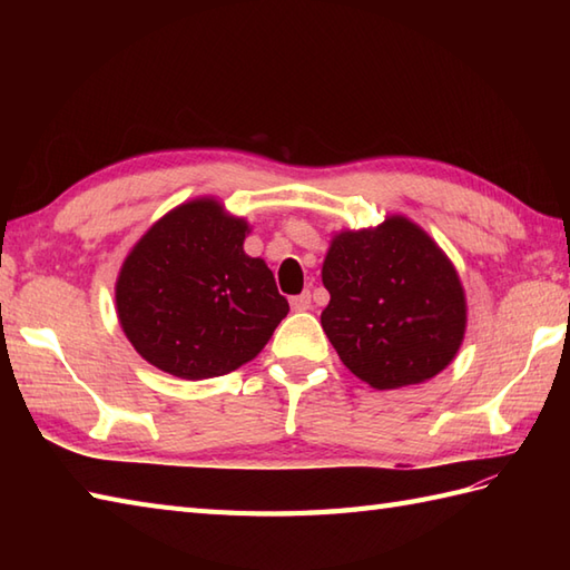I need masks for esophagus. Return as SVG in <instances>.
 <instances>
[{"label": "esophagus", "mask_w": 570, "mask_h": 570, "mask_svg": "<svg viewBox=\"0 0 570 570\" xmlns=\"http://www.w3.org/2000/svg\"><path fill=\"white\" fill-rule=\"evenodd\" d=\"M292 308L294 311H308L311 308V294H298V296H292Z\"/></svg>", "instance_id": "esophagus-1"}]
</instances>
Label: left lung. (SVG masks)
<instances>
[{
  "mask_svg": "<svg viewBox=\"0 0 570 570\" xmlns=\"http://www.w3.org/2000/svg\"><path fill=\"white\" fill-rule=\"evenodd\" d=\"M323 286L331 294L323 331L343 365L374 390L431 380L463 343L460 278L406 217L337 235L323 262Z\"/></svg>",
  "mask_w": 570,
  "mask_h": 570,
  "instance_id": "1",
  "label": "left lung"
}]
</instances>
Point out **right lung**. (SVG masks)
Wrapping results in <instances>:
<instances>
[{
  "label": "right lung",
  "mask_w": 570,
  "mask_h": 570,
  "mask_svg": "<svg viewBox=\"0 0 570 570\" xmlns=\"http://www.w3.org/2000/svg\"><path fill=\"white\" fill-rule=\"evenodd\" d=\"M247 223L215 200L161 217L117 278V316L137 353L174 377L208 380L257 357L286 318L274 274L242 249Z\"/></svg>",
  "instance_id": "1"
}]
</instances>
